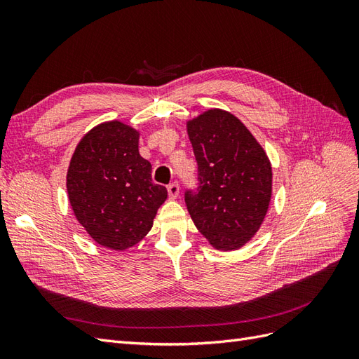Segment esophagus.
Segmentation results:
<instances>
[{
	"mask_svg": "<svg viewBox=\"0 0 359 359\" xmlns=\"http://www.w3.org/2000/svg\"><path fill=\"white\" fill-rule=\"evenodd\" d=\"M168 193H169V196H170L172 199L178 198V194H180V184H178V182L169 184V186H168Z\"/></svg>",
	"mask_w": 359,
	"mask_h": 359,
	"instance_id": "1",
	"label": "esophagus"
}]
</instances>
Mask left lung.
Masks as SVG:
<instances>
[{
  "label": "left lung",
  "mask_w": 359,
  "mask_h": 359,
  "mask_svg": "<svg viewBox=\"0 0 359 359\" xmlns=\"http://www.w3.org/2000/svg\"><path fill=\"white\" fill-rule=\"evenodd\" d=\"M198 161L196 189L184 193L199 232L212 247H243L262 224L273 172L265 151L232 114L211 109L189 121Z\"/></svg>",
  "instance_id": "8db88e82"
}]
</instances>
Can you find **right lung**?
Returning a JSON list of instances; mask_svg holds the SVG:
<instances>
[{
  "label": "right lung",
  "instance_id": "add662e5",
  "mask_svg": "<svg viewBox=\"0 0 359 359\" xmlns=\"http://www.w3.org/2000/svg\"><path fill=\"white\" fill-rule=\"evenodd\" d=\"M139 133L119 121L103 123L76 147L67 191L76 219L100 245L124 250L153 226L166 187L154 184L151 163L139 154Z\"/></svg>",
  "mask_w": 359,
  "mask_h": 359
}]
</instances>
